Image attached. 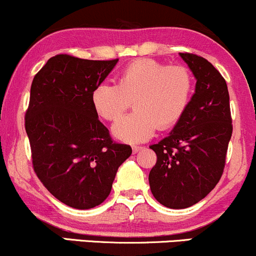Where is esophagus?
Wrapping results in <instances>:
<instances>
[{
	"label": "esophagus",
	"instance_id": "esophagus-1",
	"mask_svg": "<svg viewBox=\"0 0 256 256\" xmlns=\"http://www.w3.org/2000/svg\"><path fill=\"white\" fill-rule=\"evenodd\" d=\"M140 149H142V146H132V152H134V154H136V152H138L140 150Z\"/></svg>",
	"mask_w": 256,
	"mask_h": 256
}]
</instances>
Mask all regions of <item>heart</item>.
I'll return each instance as SVG.
<instances>
[{"label":"heart","mask_w":256,"mask_h":256,"mask_svg":"<svg viewBox=\"0 0 256 256\" xmlns=\"http://www.w3.org/2000/svg\"><path fill=\"white\" fill-rule=\"evenodd\" d=\"M192 89V76L186 67L143 58L125 67L118 85L98 84L91 94V102L101 118L114 122L134 101L136 112L118 120L113 134L124 142L140 143L158 128L167 130L183 118Z\"/></svg>","instance_id":"1"}]
</instances>
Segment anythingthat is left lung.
<instances>
[{
  "instance_id": "8db88e82",
  "label": "left lung",
  "mask_w": 256,
  "mask_h": 256,
  "mask_svg": "<svg viewBox=\"0 0 256 256\" xmlns=\"http://www.w3.org/2000/svg\"><path fill=\"white\" fill-rule=\"evenodd\" d=\"M179 55L195 76V94L171 134L150 146L158 158L149 173L154 198L173 210L198 204L216 188L232 136L225 79L204 58L192 52Z\"/></svg>"
}]
</instances>
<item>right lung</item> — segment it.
<instances>
[{
	"label": "right lung",
	"instance_id": "right-lung-1",
	"mask_svg": "<svg viewBox=\"0 0 256 256\" xmlns=\"http://www.w3.org/2000/svg\"><path fill=\"white\" fill-rule=\"evenodd\" d=\"M114 60L55 55L34 76L25 130L34 173L54 198L77 210L101 204L119 166L131 155L98 120L91 94Z\"/></svg>",
	"mask_w": 256,
	"mask_h": 256
}]
</instances>
